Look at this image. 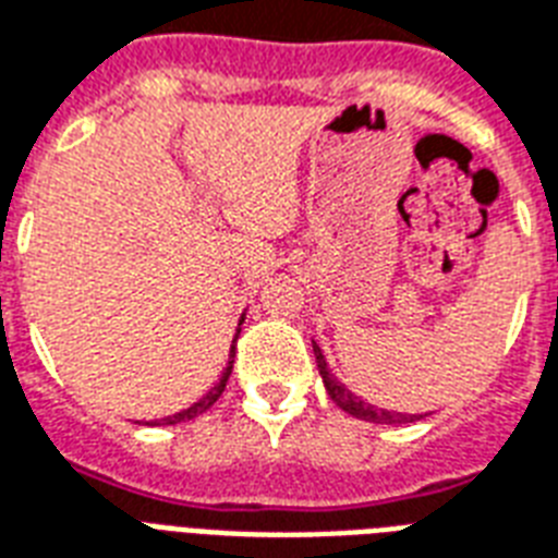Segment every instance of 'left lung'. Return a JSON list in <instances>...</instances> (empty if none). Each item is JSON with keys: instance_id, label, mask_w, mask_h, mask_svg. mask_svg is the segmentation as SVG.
<instances>
[{"instance_id": "obj_1", "label": "left lung", "mask_w": 558, "mask_h": 558, "mask_svg": "<svg viewBox=\"0 0 558 558\" xmlns=\"http://www.w3.org/2000/svg\"><path fill=\"white\" fill-rule=\"evenodd\" d=\"M314 357H317V369L323 375V384H326V392L331 396V401L338 404L340 410H347L349 416L355 418H364V422H375V425H404V422H416L422 418L418 413H396V410H384V408H375L369 401H364L361 396L349 390L347 384L338 381V375L328 369V361L323 355V349L314 343Z\"/></svg>"}]
</instances>
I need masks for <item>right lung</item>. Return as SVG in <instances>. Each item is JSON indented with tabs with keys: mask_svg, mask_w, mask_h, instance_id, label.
<instances>
[{
	"mask_svg": "<svg viewBox=\"0 0 558 558\" xmlns=\"http://www.w3.org/2000/svg\"><path fill=\"white\" fill-rule=\"evenodd\" d=\"M241 323H244V317L239 319V331H241ZM239 331H235V338H232V347H230V361H227V369L220 373L218 384L211 387L206 396H203L201 401H194L192 408H185L180 410V413H174V416H166V418H159V422H154V425H180V422H189V418L194 416H201V413H206V410L215 404V401L220 399V392H223V387H227V381H230V373H232V357H235V340H239Z\"/></svg>",
	"mask_w": 558,
	"mask_h": 558,
	"instance_id": "1",
	"label": "right lung"
}]
</instances>
